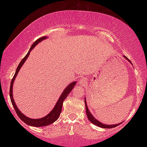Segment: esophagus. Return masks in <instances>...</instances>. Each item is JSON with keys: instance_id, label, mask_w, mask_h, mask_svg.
Returning <instances> with one entry per match:
<instances>
[{"instance_id": "obj_1", "label": "esophagus", "mask_w": 147, "mask_h": 147, "mask_svg": "<svg viewBox=\"0 0 147 147\" xmlns=\"http://www.w3.org/2000/svg\"><path fill=\"white\" fill-rule=\"evenodd\" d=\"M80 84H84V83H85V82H84V80H82V79H81L80 80Z\"/></svg>"}]
</instances>
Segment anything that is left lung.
Masks as SVG:
<instances>
[{
    "label": "left lung",
    "instance_id": "1",
    "mask_svg": "<svg viewBox=\"0 0 147 147\" xmlns=\"http://www.w3.org/2000/svg\"><path fill=\"white\" fill-rule=\"evenodd\" d=\"M124 58H125L127 60H128L131 63V62L129 60V59L127 58V57L126 56H124ZM84 100H85V104H86V114H87V116H88V118L89 119V121L91 122V123H93V124H95V125L99 126V127H101L102 128H112L114 127H116V126H119V124H121V123H119V124H113V125H108V124H104L101 123L100 121H98V120H96V119L92 115V114L89 112V109L88 108V106H87V104H86V98H84Z\"/></svg>",
    "mask_w": 147,
    "mask_h": 147
}]
</instances>
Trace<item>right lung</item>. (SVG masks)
Returning a JSON list of instances; mask_svg holds the SVG:
<instances>
[{"label":"right lung","mask_w":147,"mask_h":147,"mask_svg":"<svg viewBox=\"0 0 147 147\" xmlns=\"http://www.w3.org/2000/svg\"><path fill=\"white\" fill-rule=\"evenodd\" d=\"M47 38L45 36L42 37V38H39L38 40H36L34 42V44L32 45V47H30V51H28V53H27L26 55L24 56V58L21 61L20 63L19 64L18 67H17V70L16 71V73H15L13 78L11 79V84H10V88H9V96H10L11 102L12 105H13V108L15 109V110H16V111L17 115H18L20 119H21V120L23 121L24 123H26V124H28V125H30V126H36V127H40V126L49 125V124L53 123L54 121H56L57 119H58L59 115H60L61 111L62 105H63V102L64 100L66 98L67 96H68V94L70 93V92L72 91V89H73L74 86H75V84L76 83V82H73L71 83L69 86L66 87V88L64 89L63 93H62V94H61L60 97L59 98L58 102L56 103L55 107H54L53 110L50 112V113H49L48 115L45 117H43V118L38 119H34L28 118L24 115H23V114L19 110V109L17 108V106L16 105V103H15L14 100L13 98V93H12L13 85L15 79H16V77L17 76V74L19 73V71L20 70V69H21V67H22V65L24 64V61H25L26 59L28 58L30 51L34 48L35 46H36V45L38 44L39 42H40L42 40H43V39H45Z\"/></svg>","instance_id":"1"}]
</instances>
